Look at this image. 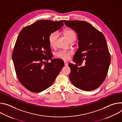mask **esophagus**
<instances>
[{"label": "esophagus", "mask_w": 122, "mask_h": 122, "mask_svg": "<svg viewBox=\"0 0 122 122\" xmlns=\"http://www.w3.org/2000/svg\"><path fill=\"white\" fill-rule=\"evenodd\" d=\"M64 65H65V66H68V63H67V62H66V61H64Z\"/></svg>", "instance_id": "obj_1"}]
</instances>
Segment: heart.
Wrapping results in <instances>:
<instances>
[{
	"mask_svg": "<svg viewBox=\"0 0 122 122\" xmlns=\"http://www.w3.org/2000/svg\"><path fill=\"white\" fill-rule=\"evenodd\" d=\"M62 33L69 41L73 42L76 40V34L74 31L71 29H65L63 31ZM57 38L58 34L57 32H53L50 34L48 41L51 47H54L56 46ZM72 54L73 52L71 51H59L56 54V56L58 58L66 60L69 59Z\"/></svg>",
	"mask_w": 122,
	"mask_h": 122,
	"instance_id": "heart-1",
	"label": "heart"
}]
</instances>
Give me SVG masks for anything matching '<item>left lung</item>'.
<instances>
[{
  "label": "left lung",
  "mask_w": 122,
  "mask_h": 122,
  "mask_svg": "<svg viewBox=\"0 0 122 122\" xmlns=\"http://www.w3.org/2000/svg\"><path fill=\"white\" fill-rule=\"evenodd\" d=\"M64 23L76 31L79 41V48L73 59L76 64H68L71 69L69 79L81 90H95L105 80L111 63L105 38L101 32L86 22L65 21ZM83 61H86L85 66L78 67L77 64Z\"/></svg>",
  "instance_id": "1"
}]
</instances>
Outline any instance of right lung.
<instances>
[{
    "label": "right lung",
    "instance_id": "1",
    "mask_svg": "<svg viewBox=\"0 0 122 122\" xmlns=\"http://www.w3.org/2000/svg\"><path fill=\"white\" fill-rule=\"evenodd\" d=\"M64 21L41 20L25 27L17 39L12 55L15 72L21 83L31 92L43 91L53 83L64 61L51 59L50 34L61 28Z\"/></svg>",
    "mask_w": 122,
    "mask_h": 122
}]
</instances>
